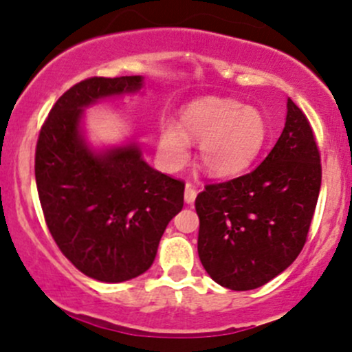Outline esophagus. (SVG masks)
I'll return each mask as SVG.
<instances>
[{"label":"esophagus","instance_id":"esophagus-1","mask_svg":"<svg viewBox=\"0 0 352 352\" xmlns=\"http://www.w3.org/2000/svg\"><path fill=\"white\" fill-rule=\"evenodd\" d=\"M195 197H197V190H195V187L192 186V184H187L186 194H184V199H186L187 204H194Z\"/></svg>","mask_w":352,"mask_h":352}]
</instances>
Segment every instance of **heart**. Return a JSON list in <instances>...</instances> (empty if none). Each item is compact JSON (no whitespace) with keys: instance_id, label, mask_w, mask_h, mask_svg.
Instances as JSON below:
<instances>
[{"instance_id":"obj_1","label":"heart","mask_w":352,"mask_h":352,"mask_svg":"<svg viewBox=\"0 0 352 352\" xmlns=\"http://www.w3.org/2000/svg\"><path fill=\"white\" fill-rule=\"evenodd\" d=\"M265 113L229 98H202L180 113V128L164 123L158 153L168 170H179L190 158V143H199V166L214 179L241 175L270 136Z\"/></svg>"}]
</instances>
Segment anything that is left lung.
I'll use <instances>...</instances> for the list:
<instances>
[{
    "mask_svg": "<svg viewBox=\"0 0 352 352\" xmlns=\"http://www.w3.org/2000/svg\"><path fill=\"white\" fill-rule=\"evenodd\" d=\"M322 168L312 128L288 98L285 128L246 175L210 184L195 199L197 251L207 275L229 290H253L285 272L305 244Z\"/></svg>",
    "mask_w": 352,
    "mask_h": 352,
    "instance_id": "8db88e82",
    "label": "left lung"
}]
</instances>
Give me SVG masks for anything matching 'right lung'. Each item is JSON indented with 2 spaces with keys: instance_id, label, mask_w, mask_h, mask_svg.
<instances>
[{
  "instance_id": "1",
  "label": "right lung",
  "mask_w": 352,
  "mask_h": 352,
  "mask_svg": "<svg viewBox=\"0 0 352 352\" xmlns=\"http://www.w3.org/2000/svg\"><path fill=\"white\" fill-rule=\"evenodd\" d=\"M142 76L91 77L58 98L40 131L35 179L52 238L98 282L136 278L153 265L166 226L184 207V182L150 166L135 138L94 146L86 109L142 92Z\"/></svg>"
}]
</instances>
